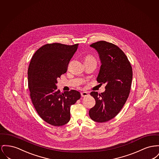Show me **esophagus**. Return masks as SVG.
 Segmentation results:
<instances>
[{"label":"esophagus","instance_id":"1","mask_svg":"<svg viewBox=\"0 0 159 159\" xmlns=\"http://www.w3.org/2000/svg\"><path fill=\"white\" fill-rule=\"evenodd\" d=\"M88 95V93L87 92H82V93H81V96H82V97H86V96H87Z\"/></svg>","mask_w":159,"mask_h":159}]
</instances>
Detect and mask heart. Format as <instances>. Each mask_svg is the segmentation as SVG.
<instances>
[{
	"mask_svg": "<svg viewBox=\"0 0 159 159\" xmlns=\"http://www.w3.org/2000/svg\"><path fill=\"white\" fill-rule=\"evenodd\" d=\"M86 59H94L93 58V57H92L91 56H87L86 57Z\"/></svg>",
	"mask_w": 159,
	"mask_h": 159,
	"instance_id": "obj_1",
	"label": "heart"
}]
</instances>
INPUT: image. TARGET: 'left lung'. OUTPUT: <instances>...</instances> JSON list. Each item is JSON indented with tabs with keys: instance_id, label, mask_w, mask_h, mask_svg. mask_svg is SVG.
<instances>
[{
	"instance_id": "left-lung-1",
	"label": "left lung",
	"mask_w": 159,
	"mask_h": 159,
	"mask_svg": "<svg viewBox=\"0 0 159 159\" xmlns=\"http://www.w3.org/2000/svg\"><path fill=\"white\" fill-rule=\"evenodd\" d=\"M90 46L97 50L102 62L97 81L106 86L104 93L93 91L90 93L96 103L89 115L94 121L105 122L118 114L129 97L132 67L123 51L112 43L100 41Z\"/></svg>"
}]
</instances>
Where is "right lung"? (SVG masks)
<instances>
[{
  "label": "right lung",
  "mask_w": 159,
  "mask_h": 159,
  "mask_svg": "<svg viewBox=\"0 0 159 159\" xmlns=\"http://www.w3.org/2000/svg\"><path fill=\"white\" fill-rule=\"evenodd\" d=\"M79 44H47L38 48L29 66L28 87L32 104L39 116L48 124L62 126L70 120L71 106L80 98L75 90L61 93L57 79L66 73Z\"/></svg>",
  "instance_id": "1"
}]
</instances>
